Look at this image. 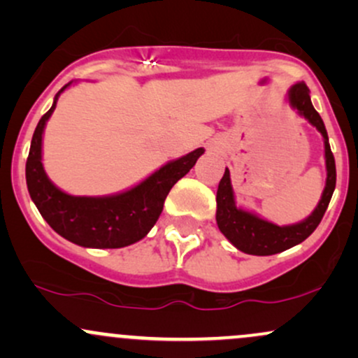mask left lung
I'll list each match as a JSON object with an SVG mask.
<instances>
[{"label":"left lung","mask_w":358,"mask_h":358,"mask_svg":"<svg viewBox=\"0 0 358 358\" xmlns=\"http://www.w3.org/2000/svg\"><path fill=\"white\" fill-rule=\"evenodd\" d=\"M289 102L301 116L313 124L322 133L324 139V159H327V185L320 200L318 207L315 208L308 219L294 225H285L279 227L276 224L259 219L254 213L242 210L236 207L234 202V192L231 185V173L225 168L219 188H217V225L220 232L236 245L237 249L252 256H273V254L282 252V250L293 248L310 237L322 222L331 195H334L336 183V168L335 158L328 143V134L324 129L323 119L316 113L310 99V89L305 82H298L289 89Z\"/></svg>","instance_id":"1"}]
</instances>
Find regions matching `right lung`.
Instances as JSON below:
<instances>
[{"label":"right lung","mask_w":358,"mask_h":358,"mask_svg":"<svg viewBox=\"0 0 358 358\" xmlns=\"http://www.w3.org/2000/svg\"><path fill=\"white\" fill-rule=\"evenodd\" d=\"M71 84L69 82L67 85ZM59 94L52 108L38 121L31 138L27 158V187L31 200L53 231L82 248L119 249L141 241L158 220L171 187L192 170L205 150L199 148L170 162L148 176L145 182L117 195H69L48 180L42 165L43 127L55 109Z\"/></svg>","instance_id":"right-lung-1"}]
</instances>
